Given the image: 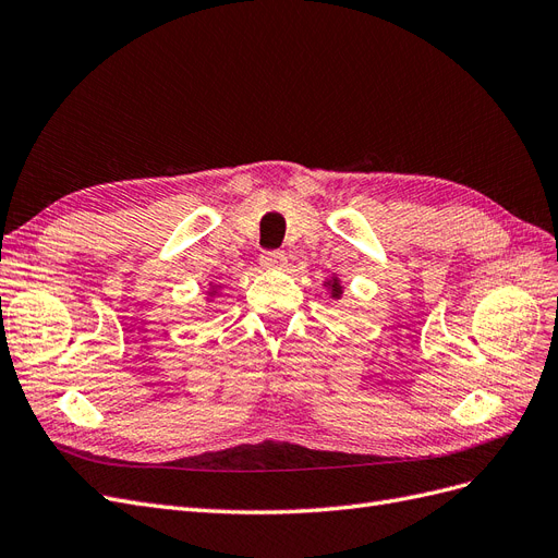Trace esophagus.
<instances>
[{
  "instance_id": "1",
  "label": "esophagus",
  "mask_w": 558,
  "mask_h": 558,
  "mask_svg": "<svg viewBox=\"0 0 558 558\" xmlns=\"http://www.w3.org/2000/svg\"><path fill=\"white\" fill-rule=\"evenodd\" d=\"M260 265L265 269H279V267L286 265V253H281V251H267V253H263V256H260Z\"/></svg>"
}]
</instances>
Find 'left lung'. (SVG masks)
Here are the masks:
<instances>
[{
    "label": "left lung",
    "instance_id": "obj_1",
    "mask_svg": "<svg viewBox=\"0 0 558 558\" xmlns=\"http://www.w3.org/2000/svg\"><path fill=\"white\" fill-rule=\"evenodd\" d=\"M326 286H328V291H330V298H332V300H340V298H342V293H344V286H342L340 277H330V279H326Z\"/></svg>",
    "mask_w": 558,
    "mask_h": 558
}]
</instances>
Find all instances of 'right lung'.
<instances>
[{
	"mask_svg": "<svg viewBox=\"0 0 558 558\" xmlns=\"http://www.w3.org/2000/svg\"><path fill=\"white\" fill-rule=\"evenodd\" d=\"M218 291H221V286H218V283H216V286H214V283H209V295H211V298H214V295H218Z\"/></svg>",
	"mask_w": 558,
	"mask_h": 558,
	"instance_id": "add662e5",
	"label": "right lung"
}]
</instances>
